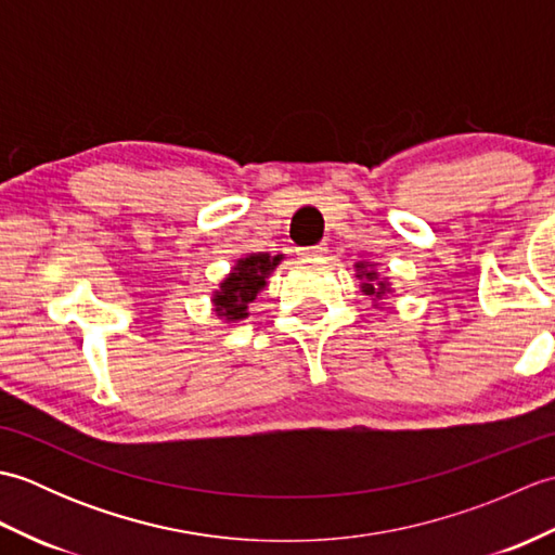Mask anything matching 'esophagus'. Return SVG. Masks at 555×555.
Returning a JSON list of instances; mask_svg holds the SVG:
<instances>
[{
    "label": "esophagus",
    "mask_w": 555,
    "mask_h": 555,
    "mask_svg": "<svg viewBox=\"0 0 555 555\" xmlns=\"http://www.w3.org/2000/svg\"><path fill=\"white\" fill-rule=\"evenodd\" d=\"M298 255L300 257H324L326 255V245L324 243H317L310 247H298Z\"/></svg>",
    "instance_id": "34e87169"
}]
</instances>
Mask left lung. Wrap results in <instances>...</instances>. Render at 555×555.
<instances>
[{"mask_svg":"<svg viewBox=\"0 0 555 555\" xmlns=\"http://www.w3.org/2000/svg\"><path fill=\"white\" fill-rule=\"evenodd\" d=\"M370 267H372V264H367V262H358V264H356L358 279H364V281H362L364 296H370V298H374V300H382V296L388 291V286L384 284V281H376V276H379V274H376V271H372Z\"/></svg>","mask_w":555,"mask_h":555,"instance_id":"8db88e82","label":"left lung"}]
</instances>
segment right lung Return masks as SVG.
<instances>
[{"label": "right lung", "mask_w": 555, "mask_h": 555, "mask_svg": "<svg viewBox=\"0 0 555 555\" xmlns=\"http://www.w3.org/2000/svg\"><path fill=\"white\" fill-rule=\"evenodd\" d=\"M281 259H284V255L271 257L264 253L238 259L231 274L221 281L219 291H215V312L227 322L247 317V305L267 286V276L274 271Z\"/></svg>", "instance_id": "right-lung-1"}]
</instances>
